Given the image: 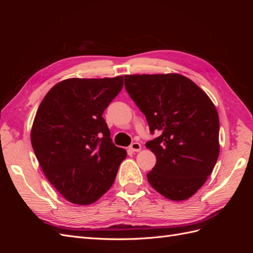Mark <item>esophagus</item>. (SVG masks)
<instances>
[{
  "label": "esophagus",
  "mask_w": 253,
  "mask_h": 253,
  "mask_svg": "<svg viewBox=\"0 0 253 253\" xmlns=\"http://www.w3.org/2000/svg\"><path fill=\"white\" fill-rule=\"evenodd\" d=\"M129 150L132 152H139L141 150V145L138 142H133L131 145H129Z\"/></svg>",
  "instance_id": "1"
}]
</instances>
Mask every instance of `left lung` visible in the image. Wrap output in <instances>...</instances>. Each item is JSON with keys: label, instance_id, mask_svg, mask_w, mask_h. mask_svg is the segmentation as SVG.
<instances>
[{"label": "left lung", "instance_id": "obj_1", "mask_svg": "<svg viewBox=\"0 0 253 253\" xmlns=\"http://www.w3.org/2000/svg\"><path fill=\"white\" fill-rule=\"evenodd\" d=\"M125 86L147 118L145 143L156 155L150 185L171 201L194 195L212 173L219 154V119L210 98L179 74L127 75Z\"/></svg>", "mask_w": 253, "mask_h": 253}]
</instances>
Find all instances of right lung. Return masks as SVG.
Listing matches in <instances>:
<instances>
[{
  "label": "right lung",
  "mask_w": 253,
  "mask_h": 253,
  "mask_svg": "<svg viewBox=\"0 0 253 253\" xmlns=\"http://www.w3.org/2000/svg\"><path fill=\"white\" fill-rule=\"evenodd\" d=\"M122 86V76L63 80L37 111L30 134L34 152L48 181L68 202L99 200L126 157V151L112 142L102 117Z\"/></svg>",
  "instance_id": "1"
}]
</instances>
